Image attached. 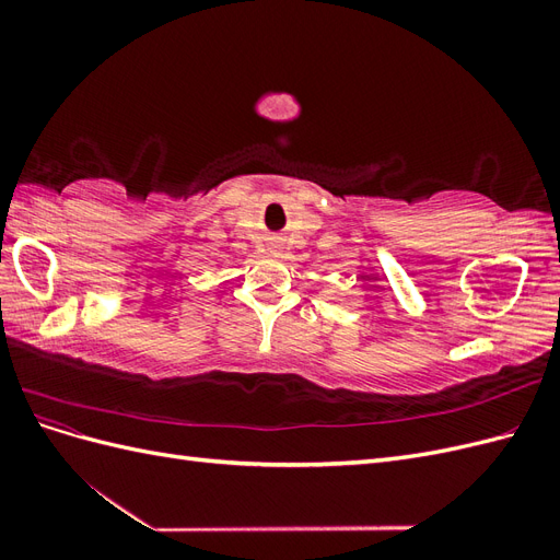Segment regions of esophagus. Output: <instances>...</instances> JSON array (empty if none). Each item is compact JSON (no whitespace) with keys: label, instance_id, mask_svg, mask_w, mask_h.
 I'll use <instances>...</instances> for the list:
<instances>
[{"label":"esophagus","instance_id":"34e87169","mask_svg":"<svg viewBox=\"0 0 560 560\" xmlns=\"http://www.w3.org/2000/svg\"><path fill=\"white\" fill-rule=\"evenodd\" d=\"M268 249L273 252V254L282 252V238H280V235H270V238H268Z\"/></svg>","mask_w":560,"mask_h":560}]
</instances>
